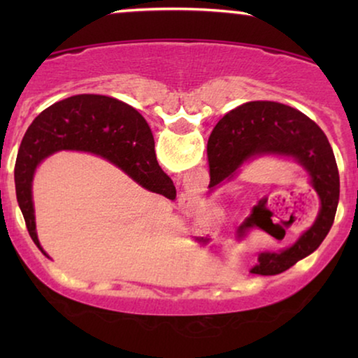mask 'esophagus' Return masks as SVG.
Masks as SVG:
<instances>
[{
    "label": "esophagus",
    "instance_id": "obj_1",
    "mask_svg": "<svg viewBox=\"0 0 358 358\" xmlns=\"http://www.w3.org/2000/svg\"><path fill=\"white\" fill-rule=\"evenodd\" d=\"M179 203H180V207L190 208L195 205V197H192V195H182V197L179 199Z\"/></svg>",
    "mask_w": 358,
    "mask_h": 358
}]
</instances>
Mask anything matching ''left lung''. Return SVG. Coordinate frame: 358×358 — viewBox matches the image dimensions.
Instances as JSON below:
<instances>
[{
	"label": "left lung",
	"instance_id": "8db88e82",
	"mask_svg": "<svg viewBox=\"0 0 358 358\" xmlns=\"http://www.w3.org/2000/svg\"><path fill=\"white\" fill-rule=\"evenodd\" d=\"M210 187L229 182L243 164L261 156L290 158L306 171L320 197V212L292 246L261 252L251 268L277 275L316 251L334 223L339 203V171L324 131L303 112L272 101H252L228 112L215 127L207 145Z\"/></svg>",
	"mask_w": 358,
	"mask_h": 358
}]
</instances>
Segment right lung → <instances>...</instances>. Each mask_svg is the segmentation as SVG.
Returning a JSON list of instances; mask_svg holds the SVG:
<instances>
[{"instance_id": "obj_1", "label": "right lung", "mask_w": 358, "mask_h": 358, "mask_svg": "<svg viewBox=\"0 0 358 358\" xmlns=\"http://www.w3.org/2000/svg\"><path fill=\"white\" fill-rule=\"evenodd\" d=\"M62 150L102 156L146 190L168 199L176 195L173 180L156 161L153 134L138 110L101 94H78L58 101L34 119L14 168L19 208L32 241L43 254L36 229L32 180L41 161Z\"/></svg>"}]
</instances>
